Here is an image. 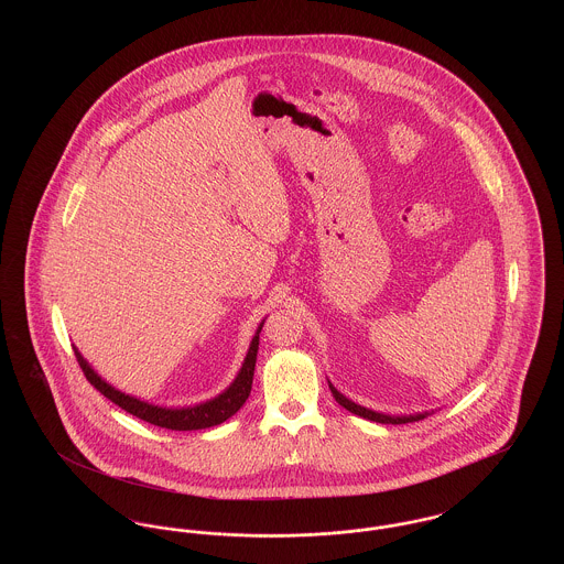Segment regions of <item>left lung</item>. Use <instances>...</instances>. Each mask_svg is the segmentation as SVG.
I'll use <instances>...</instances> for the list:
<instances>
[{"label": "left lung", "instance_id": "8db88e82", "mask_svg": "<svg viewBox=\"0 0 564 564\" xmlns=\"http://www.w3.org/2000/svg\"><path fill=\"white\" fill-rule=\"evenodd\" d=\"M329 389H332L334 400L340 403L343 408H347V410L352 412V414L364 416V419H368V421H376V423H382V425H403V423H412V421H421V419H425V414H416V416H389V414L372 412V410H368V408H361V405H357V403L347 400V398H345L343 393H338L332 384H329Z\"/></svg>", "mask_w": 564, "mask_h": 564}]
</instances>
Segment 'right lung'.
<instances>
[{
    "label": "right lung",
    "mask_w": 564,
    "mask_h": 564,
    "mask_svg": "<svg viewBox=\"0 0 564 564\" xmlns=\"http://www.w3.org/2000/svg\"><path fill=\"white\" fill-rule=\"evenodd\" d=\"M262 325L258 327L253 340H251V347L249 352L245 357V364H242L241 372L237 376V380L221 393L217 395L212 402L200 403V405H192V408H180V410H171V408H159V405H152V403L139 402L137 398L131 395H124L120 391H116L113 387H109L106 380H101L99 376L95 375V370L84 361L78 349H74L76 352V359L80 364L82 372L86 376V380L101 393L106 395L109 402L120 405L122 410H127L129 414H133L137 419L150 423V425H156V427H164V430L171 431H194V430H207V427H215L219 423H224L226 419H230L232 414H237L241 410L242 403L249 398L251 393V382H253V370H256V357H258V345H260V332H262Z\"/></svg>",
    "instance_id": "add662e5"
}]
</instances>
